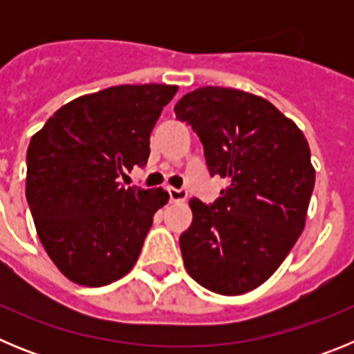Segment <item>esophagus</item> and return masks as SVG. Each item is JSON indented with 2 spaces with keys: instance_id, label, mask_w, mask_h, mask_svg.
Returning <instances> with one entry per match:
<instances>
[{
  "instance_id": "obj_1",
  "label": "esophagus",
  "mask_w": 354,
  "mask_h": 354,
  "mask_svg": "<svg viewBox=\"0 0 354 354\" xmlns=\"http://www.w3.org/2000/svg\"><path fill=\"white\" fill-rule=\"evenodd\" d=\"M168 195L171 202H184L187 198V193L184 189H175V187H168Z\"/></svg>"
}]
</instances>
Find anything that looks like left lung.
<instances>
[{"label":"left lung","instance_id":"left-lung-1","mask_svg":"<svg viewBox=\"0 0 354 354\" xmlns=\"http://www.w3.org/2000/svg\"><path fill=\"white\" fill-rule=\"evenodd\" d=\"M175 115L204 145L211 175L227 179L212 205L189 200L184 268L205 289L237 296L280 268L305 228L315 170L305 134L264 97L223 86L186 93Z\"/></svg>","mask_w":354,"mask_h":354}]
</instances>
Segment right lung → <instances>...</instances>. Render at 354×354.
<instances>
[{
  "mask_svg": "<svg viewBox=\"0 0 354 354\" xmlns=\"http://www.w3.org/2000/svg\"><path fill=\"white\" fill-rule=\"evenodd\" d=\"M175 84H120L62 106L31 136L26 198L49 259L71 282L102 287L133 270L162 187H122L147 165L150 133Z\"/></svg>",
  "mask_w": 354,
  "mask_h": 354,
  "instance_id": "1",
  "label": "right lung"
}]
</instances>
